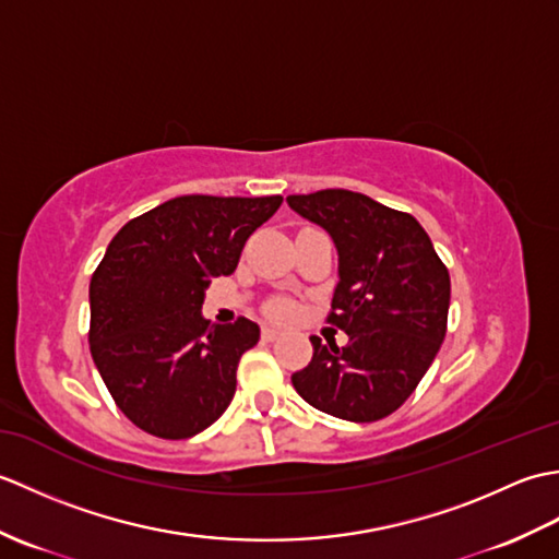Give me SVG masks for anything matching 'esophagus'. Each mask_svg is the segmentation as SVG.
I'll list each match as a JSON object with an SVG mask.
<instances>
[{
	"mask_svg": "<svg viewBox=\"0 0 559 559\" xmlns=\"http://www.w3.org/2000/svg\"><path fill=\"white\" fill-rule=\"evenodd\" d=\"M281 334H283V331L273 329V326H264V329H261V338H264V341H276Z\"/></svg>",
	"mask_w": 559,
	"mask_h": 559,
	"instance_id": "obj_1",
	"label": "esophagus"
}]
</instances>
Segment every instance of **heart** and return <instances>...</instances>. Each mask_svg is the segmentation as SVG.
<instances>
[{
  "mask_svg": "<svg viewBox=\"0 0 559 559\" xmlns=\"http://www.w3.org/2000/svg\"><path fill=\"white\" fill-rule=\"evenodd\" d=\"M266 312H269V317L278 319V322H286V319H290L295 314V305L290 300H273Z\"/></svg>",
  "mask_w": 559,
  "mask_h": 559,
  "instance_id": "b5f03b06",
  "label": "heart"
}]
</instances>
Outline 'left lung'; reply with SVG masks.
Returning a JSON list of instances; mask_svg holds the SVG:
<instances>
[{"mask_svg": "<svg viewBox=\"0 0 559 559\" xmlns=\"http://www.w3.org/2000/svg\"><path fill=\"white\" fill-rule=\"evenodd\" d=\"M288 206L331 235L338 283L329 324L346 346L312 336L314 355L293 374L298 394L334 418L372 423L403 406L442 346L449 271L411 213L348 192L290 194Z\"/></svg>", "mask_w": 559, "mask_h": 559, "instance_id": "8db88e82", "label": "left lung"}]
</instances>
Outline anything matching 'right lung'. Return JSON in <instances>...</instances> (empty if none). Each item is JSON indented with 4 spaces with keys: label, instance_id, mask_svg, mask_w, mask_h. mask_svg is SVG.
<instances>
[{
    "label": "right lung",
    "instance_id": "right-lung-1",
    "mask_svg": "<svg viewBox=\"0 0 559 559\" xmlns=\"http://www.w3.org/2000/svg\"><path fill=\"white\" fill-rule=\"evenodd\" d=\"M283 197H175L112 237L91 278V355L117 408L163 439L194 437L235 396L259 326L201 317L213 278L230 276L247 237Z\"/></svg>",
    "mask_w": 559,
    "mask_h": 559
}]
</instances>
